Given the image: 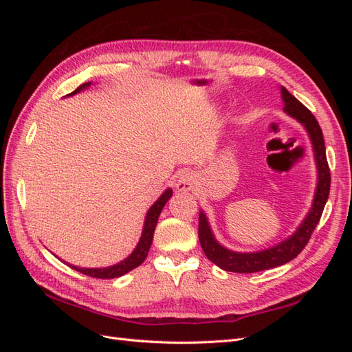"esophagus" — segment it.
Instances as JSON below:
<instances>
[{
  "label": "esophagus",
  "mask_w": 352,
  "mask_h": 352,
  "mask_svg": "<svg viewBox=\"0 0 352 352\" xmlns=\"http://www.w3.org/2000/svg\"><path fill=\"white\" fill-rule=\"evenodd\" d=\"M195 185H197L195 177L190 173H184V175H180V177L177 179L176 189L180 190V192H188V190H192L195 188Z\"/></svg>",
  "instance_id": "obj_1"
}]
</instances>
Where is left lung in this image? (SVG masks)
<instances>
[{
    "instance_id": "1",
    "label": "left lung",
    "mask_w": 352,
    "mask_h": 352,
    "mask_svg": "<svg viewBox=\"0 0 352 352\" xmlns=\"http://www.w3.org/2000/svg\"><path fill=\"white\" fill-rule=\"evenodd\" d=\"M282 100H283V111L289 114L296 122H300L310 136L314 151V160L317 166V186L313 199V206L308 211V214L302 223L294 232V235L286 238L280 243L274 245L269 250H263L257 252H235L220 245L212 230L204 211L199 212V225H198V236L202 251L207 255L210 261L219 265L220 269L233 273H255L261 270H269L278 265L289 263L300 254L305 245L311 238V233L316 229L317 223L320 221L323 208L329 198L330 189V170L326 158V148L323 132L318 126L316 117L311 114L304 104L298 101L294 95L285 87L280 88Z\"/></svg>"
}]
</instances>
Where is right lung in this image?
Listing matches in <instances>:
<instances>
[{
  "mask_svg": "<svg viewBox=\"0 0 352 352\" xmlns=\"http://www.w3.org/2000/svg\"><path fill=\"white\" fill-rule=\"evenodd\" d=\"M91 83L92 82H87V83L80 85L78 89H74L73 92L69 94V97H72V95L78 94V92H80L83 89H87L88 87H91ZM172 195H173V190L170 189V188L166 189L164 192H163V195L154 202L153 207L150 210H148L145 221H144V229H142L141 239H140V242H138L136 248L133 250V252L129 255V257L124 258L120 263L114 264V265H110V267H104V269H85V267H78V265H72L69 263H67V265H70V267L74 269L76 272H80L83 274L91 276V278H97V279L120 278V276L126 274L127 272L136 269L138 265H141L144 263V260L146 258L148 251H150V247H151V243H153L154 230H155V226H157L160 212H162L163 207L166 206V202L170 199V197H172Z\"/></svg>",
  "mask_w": 352,
  "mask_h": 352,
  "instance_id": "1",
  "label": "right lung"
}]
</instances>
